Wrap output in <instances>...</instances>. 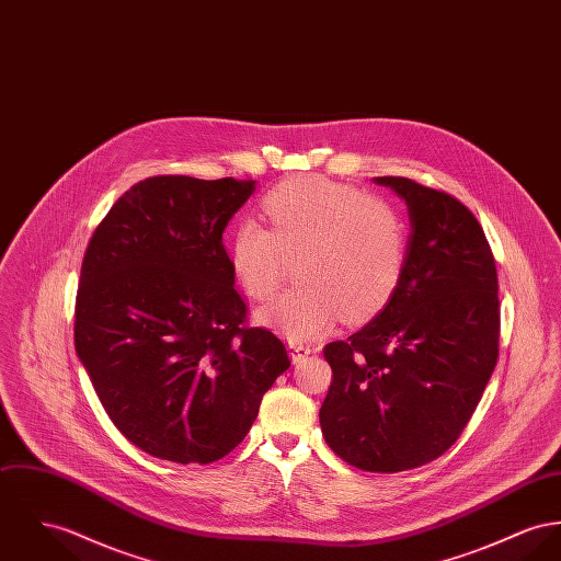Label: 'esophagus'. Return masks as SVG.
<instances>
[{
	"label": "esophagus",
	"mask_w": 561,
	"mask_h": 561,
	"mask_svg": "<svg viewBox=\"0 0 561 561\" xmlns=\"http://www.w3.org/2000/svg\"><path fill=\"white\" fill-rule=\"evenodd\" d=\"M314 348H310L308 344H301V342H289V353H291V359L294 364H301Z\"/></svg>",
	"instance_id": "esophagus-1"
}]
</instances>
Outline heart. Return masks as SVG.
<instances>
[{
  "label": "heart",
  "mask_w": 561,
  "mask_h": 561,
  "mask_svg": "<svg viewBox=\"0 0 561 561\" xmlns=\"http://www.w3.org/2000/svg\"><path fill=\"white\" fill-rule=\"evenodd\" d=\"M270 227L242 221L231 244V267L249 298L265 301L299 260L296 291L260 312L289 340L328 332L342 314L355 323L396 291L407 263V227L385 199L323 176H298L263 199Z\"/></svg>",
  "instance_id": "obj_1"
}]
</instances>
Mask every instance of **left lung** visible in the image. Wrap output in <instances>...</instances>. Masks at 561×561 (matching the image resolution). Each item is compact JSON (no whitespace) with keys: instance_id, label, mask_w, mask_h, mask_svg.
<instances>
[{"instance_id":"left-lung-1","label":"left lung","mask_w":561,"mask_h":561,"mask_svg":"<svg viewBox=\"0 0 561 561\" xmlns=\"http://www.w3.org/2000/svg\"><path fill=\"white\" fill-rule=\"evenodd\" d=\"M409 204L402 278L357 334L323 348L325 443L366 472H404L453 447L497 362V272L472 210L443 188L378 176Z\"/></svg>"}]
</instances>
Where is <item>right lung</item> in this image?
Wrapping results in <instances>:
<instances>
[{"label": "right lung", "instance_id": "1", "mask_svg": "<svg viewBox=\"0 0 561 561\" xmlns=\"http://www.w3.org/2000/svg\"><path fill=\"white\" fill-rule=\"evenodd\" d=\"M255 181L150 176L95 227L76 291V353L116 430L152 457L213 463L238 447L291 362L247 323L224 247Z\"/></svg>", "mask_w": 561, "mask_h": 561}]
</instances>
